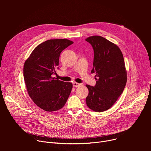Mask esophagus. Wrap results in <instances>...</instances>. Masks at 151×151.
Segmentation results:
<instances>
[{"mask_svg": "<svg viewBox=\"0 0 151 151\" xmlns=\"http://www.w3.org/2000/svg\"><path fill=\"white\" fill-rule=\"evenodd\" d=\"M80 85H81V84L79 83H77V82H73V87H79V86H80Z\"/></svg>", "mask_w": 151, "mask_h": 151, "instance_id": "obj_1", "label": "esophagus"}]
</instances>
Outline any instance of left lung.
<instances>
[{
  "mask_svg": "<svg viewBox=\"0 0 151 151\" xmlns=\"http://www.w3.org/2000/svg\"><path fill=\"white\" fill-rule=\"evenodd\" d=\"M85 40L94 50L91 73L97 80L94 87L86 85V103L92 111L101 112L111 108L124 91L127 80L124 60L119 48L104 37L92 36Z\"/></svg>",
  "mask_w": 151,
  "mask_h": 151,
  "instance_id": "1",
  "label": "left lung"
}]
</instances>
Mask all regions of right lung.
Segmentation results:
<instances>
[{
	"label": "right lung",
	"mask_w": 151,
	"mask_h": 151,
	"mask_svg": "<svg viewBox=\"0 0 151 151\" xmlns=\"http://www.w3.org/2000/svg\"><path fill=\"white\" fill-rule=\"evenodd\" d=\"M73 43L66 39L46 40L34 49L24 63L23 74L28 94L38 107L47 112L61 109L71 93L72 83L52 75L56 73L60 53Z\"/></svg>",
	"instance_id": "1"
}]
</instances>
